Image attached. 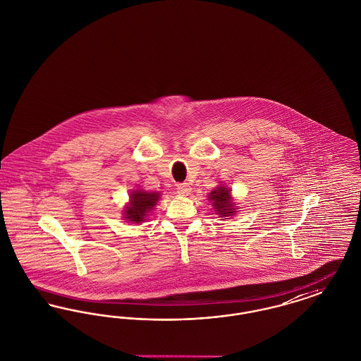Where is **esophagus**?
<instances>
[{"label": "esophagus", "instance_id": "34e87169", "mask_svg": "<svg viewBox=\"0 0 361 361\" xmlns=\"http://www.w3.org/2000/svg\"><path fill=\"white\" fill-rule=\"evenodd\" d=\"M190 185L188 183H181V184H177V192L178 195H183V196H187L190 193Z\"/></svg>", "mask_w": 361, "mask_h": 361}]
</instances>
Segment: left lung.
<instances>
[{"mask_svg": "<svg viewBox=\"0 0 361 361\" xmlns=\"http://www.w3.org/2000/svg\"><path fill=\"white\" fill-rule=\"evenodd\" d=\"M208 199L212 200L215 211L219 212V215L222 216H230L233 215L235 211L234 208V203H231V195L230 190L224 187H219L215 189L214 192H211L208 195ZM228 219V218H227Z\"/></svg>", "mask_w": 361, "mask_h": 361, "instance_id": "1", "label": "left lung"}]
</instances>
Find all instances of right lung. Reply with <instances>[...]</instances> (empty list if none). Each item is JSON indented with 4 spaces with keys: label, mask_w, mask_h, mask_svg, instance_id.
<instances>
[{
    "label": "right lung",
    "mask_w": 361,
    "mask_h": 361,
    "mask_svg": "<svg viewBox=\"0 0 361 361\" xmlns=\"http://www.w3.org/2000/svg\"><path fill=\"white\" fill-rule=\"evenodd\" d=\"M158 193L155 192H143V190H134L130 197V204L124 209V218L130 222L139 224L143 221L146 214L153 209L155 203L158 202Z\"/></svg>",
    "instance_id": "obj_1"
}]
</instances>
